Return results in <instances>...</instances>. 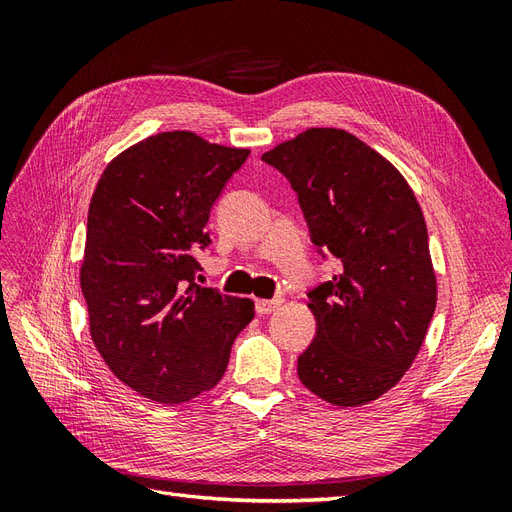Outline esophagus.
I'll return each instance as SVG.
<instances>
[{
	"instance_id": "1",
	"label": "esophagus",
	"mask_w": 512,
	"mask_h": 512,
	"mask_svg": "<svg viewBox=\"0 0 512 512\" xmlns=\"http://www.w3.org/2000/svg\"><path fill=\"white\" fill-rule=\"evenodd\" d=\"M282 305V299H256V312L258 314H271Z\"/></svg>"
}]
</instances>
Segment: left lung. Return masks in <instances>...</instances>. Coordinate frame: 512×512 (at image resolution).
Returning a JSON list of instances; mask_svg holds the SVG:
<instances>
[{"instance_id": "obj_1", "label": "left lung", "mask_w": 512, "mask_h": 512, "mask_svg": "<svg viewBox=\"0 0 512 512\" xmlns=\"http://www.w3.org/2000/svg\"><path fill=\"white\" fill-rule=\"evenodd\" d=\"M262 160L297 192L314 245L342 262L309 292L316 337L299 380L333 406H365L404 378L436 309L421 205L389 160L339 128H309Z\"/></svg>"}]
</instances>
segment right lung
<instances>
[{
	"mask_svg": "<svg viewBox=\"0 0 512 512\" xmlns=\"http://www.w3.org/2000/svg\"><path fill=\"white\" fill-rule=\"evenodd\" d=\"M250 149L160 132L108 162L91 196L81 288L89 333L132 391L175 406L211 391L254 301L194 284L209 211Z\"/></svg>",
	"mask_w": 512,
	"mask_h": 512,
	"instance_id": "add662e5",
	"label": "right lung"
}]
</instances>
